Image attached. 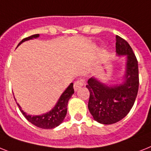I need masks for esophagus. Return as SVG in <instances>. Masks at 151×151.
Returning a JSON list of instances; mask_svg holds the SVG:
<instances>
[{"label": "esophagus", "instance_id": "1", "mask_svg": "<svg viewBox=\"0 0 151 151\" xmlns=\"http://www.w3.org/2000/svg\"><path fill=\"white\" fill-rule=\"evenodd\" d=\"M83 84H84V80H83V79H81V78H79V79H78V80L76 81V82L74 83L75 91L78 90V89H80L81 87L83 86Z\"/></svg>", "mask_w": 151, "mask_h": 151}]
</instances>
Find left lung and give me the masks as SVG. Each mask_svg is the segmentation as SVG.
Wrapping results in <instances>:
<instances>
[{"mask_svg":"<svg viewBox=\"0 0 151 151\" xmlns=\"http://www.w3.org/2000/svg\"><path fill=\"white\" fill-rule=\"evenodd\" d=\"M116 51L119 55H127L124 82L119 86H108L95 78L88 80L89 91L88 108L96 121L113 124L127 115L135 102L139 88L138 62L128 42L116 36Z\"/></svg>","mask_w":151,"mask_h":151,"instance_id":"1","label":"left lung"}]
</instances>
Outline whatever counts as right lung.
<instances>
[{"instance_id":"right-lung-1","label":"right lung","mask_w":151,"mask_h":151,"mask_svg":"<svg viewBox=\"0 0 151 151\" xmlns=\"http://www.w3.org/2000/svg\"><path fill=\"white\" fill-rule=\"evenodd\" d=\"M38 36H39V35L36 34V35L29 36L28 38H24L18 44V45L25 41L32 39L33 38H38ZM73 93H74L73 83H71L64 93L62 94L55 106L50 112L41 116H32L27 115L22 110V107L20 106L19 104L17 103V104L22 114L24 116V117L28 119L30 123H32L36 127L42 128V129H52V128H55L58 127V125H60L63 121V119L65 117L67 113V106H68V99H70Z\"/></svg>"}]
</instances>
